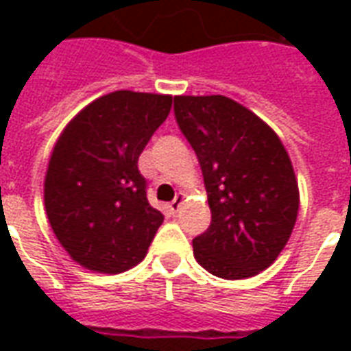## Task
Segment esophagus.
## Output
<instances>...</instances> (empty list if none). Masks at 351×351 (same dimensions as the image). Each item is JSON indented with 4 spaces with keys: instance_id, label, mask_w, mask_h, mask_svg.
I'll use <instances>...</instances> for the list:
<instances>
[{
    "instance_id": "1",
    "label": "esophagus",
    "mask_w": 351,
    "mask_h": 351,
    "mask_svg": "<svg viewBox=\"0 0 351 351\" xmlns=\"http://www.w3.org/2000/svg\"><path fill=\"white\" fill-rule=\"evenodd\" d=\"M182 203H184V193H176V197L169 203V210H171L173 214H176L178 210H180Z\"/></svg>"
}]
</instances>
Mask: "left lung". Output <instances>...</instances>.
<instances>
[{
  "instance_id": "obj_1",
  "label": "left lung",
  "mask_w": 351,
  "mask_h": 351,
  "mask_svg": "<svg viewBox=\"0 0 351 351\" xmlns=\"http://www.w3.org/2000/svg\"><path fill=\"white\" fill-rule=\"evenodd\" d=\"M178 128L197 154L213 220L193 256L226 280L274 263L299 213L293 165L278 135L226 95H176Z\"/></svg>"
}]
</instances>
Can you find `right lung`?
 Instances as JSON below:
<instances>
[{
  "label": "right lung",
  "instance_id": "1",
  "mask_svg": "<svg viewBox=\"0 0 351 351\" xmlns=\"http://www.w3.org/2000/svg\"><path fill=\"white\" fill-rule=\"evenodd\" d=\"M171 95L118 90L65 125L45 176V208L65 252L88 271L118 274L145 259L163 221L146 199L138 156L165 122Z\"/></svg>",
  "mask_w": 351,
  "mask_h": 351
}]
</instances>
